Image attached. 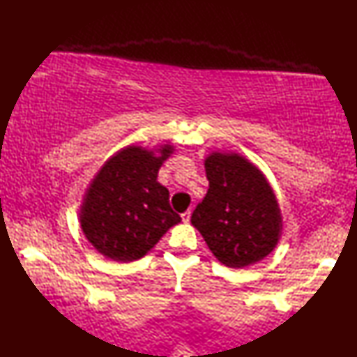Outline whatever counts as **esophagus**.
Instances as JSON below:
<instances>
[{
  "mask_svg": "<svg viewBox=\"0 0 357 357\" xmlns=\"http://www.w3.org/2000/svg\"><path fill=\"white\" fill-rule=\"evenodd\" d=\"M190 216H192V211L190 210H187V211H184L183 215H181V218H183V222H190Z\"/></svg>",
  "mask_w": 357,
  "mask_h": 357,
  "instance_id": "esophagus-1",
  "label": "esophagus"
}]
</instances>
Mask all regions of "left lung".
Returning a JSON list of instances; mask_svg holds the SVG:
<instances>
[{
  "instance_id": "left-lung-1",
  "label": "left lung",
  "mask_w": 357,
  "mask_h": 357,
  "mask_svg": "<svg viewBox=\"0 0 357 357\" xmlns=\"http://www.w3.org/2000/svg\"><path fill=\"white\" fill-rule=\"evenodd\" d=\"M208 192L192 215L211 253L230 268L268 256L282 230L276 196L264 174L236 153L206 159Z\"/></svg>"
}]
</instances>
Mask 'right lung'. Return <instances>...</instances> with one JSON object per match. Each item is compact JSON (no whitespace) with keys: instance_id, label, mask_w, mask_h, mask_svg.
Listing matches in <instances>:
<instances>
[{"instance_id":"add662e5","label":"right lung","mask_w":357,"mask_h":357,"mask_svg":"<svg viewBox=\"0 0 357 357\" xmlns=\"http://www.w3.org/2000/svg\"><path fill=\"white\" fill-rule=\"evenodd\" d=\"M173 147L153 151L128 146L105 162L87 188L81 229L98 252L118 262H132L153 248L170 227L181 222L158 172Z\"/></svg>"}]
</instances>
